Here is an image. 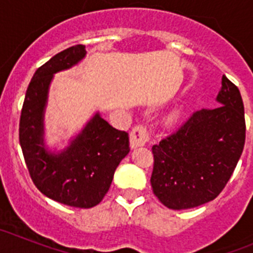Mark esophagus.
<instances>
[{"mask_svg": "<svg viewBox=\"0 0 253 253\" xmlns=\"http://www.w3.org/2000/svg\"><path fill=\"white\" fill-rule=\"evenodd\" d=\"M130 147L131 148H137V147L144 146L149 140V133L146 126L143 125H137L134 126L130 131Z\"/></svg>", "mask_w": 253, "mask_h": 253, "instance_id": "34e87169", "label": "esophagus"}]
</instances>
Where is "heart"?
<instances>
[{"label": "heart", "instance_id": "heart-1", "mask_svg": "<svg viewBox=\"0 0 253 253\" xmlns=\"http://www.w3.org/2000/svg\"><path fill=\"white\" fill-rule=\"evenodd\" d=\"M172 116H173V118H177V116H178V113H175V114H173V115H172Z\"/></svg>", "mask_w": 253, "mask_h": 253}]
</instances>
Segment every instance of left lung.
Masks as SVG:
<instances>
[{"instance_id": "1", "label": "left lung", "mask_w": 253, "mask_h": 253, "mask_svg": "<svg viewBox=\"0 0 253 253\" xmlns=\"http://www.w3.org/2000/svg\"><path fill=\"white\" fill-rule=\"evenodd\" d=\"M216 102V109L196 111L176 133L152 147V189L169 209H191L214 200L242 154L245 107L238 87L225 76Z\"/></svg>"}]
</instances>
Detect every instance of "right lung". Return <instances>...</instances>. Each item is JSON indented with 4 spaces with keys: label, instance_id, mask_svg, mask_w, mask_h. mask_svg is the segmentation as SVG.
I'll return each mask as SVG.
<instances>
[{
    "label": "right lung",
    "instance_id": "right-lung-1",
    "mask_svg": "<svg viewBox=\"0 0 253 253\" xmlns=\"http://www.w3.org/2000/svg\"><path fill=\"white\" fill-rule=\"evenodd\" d=\"M84 55V45L78 44L37 69L22 105L19 137L26 167L40 193L60 204L87 209L104 199L116 167L130 148L128 133L113 128L99 113L64 149L51 151L45 146L44 113L51 80Z\"/></svg>",
    "mask_w": 253,
    "mask_h": 253
}]
</instances>
